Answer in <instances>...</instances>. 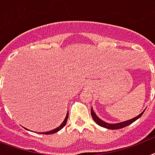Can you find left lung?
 I'll list each match as a JSON object with an SVG mask.
<instances>
[{
    "label": "left lung",
    "mask_w": 155,
    "mask_h": 155,
    "mask_svg": "<svg viewBox=\"0 0 155 155\" xmlns=\"http://www.w3.org/2000/svg\"><path fill=\"white\" fill-rule=\"evenodd\" d=\"M144 111H143L142 113H140L139 115L137 116L136 117L132 118V119H130V120H125V121H123V122L115 123V124H109V123L105 122V121L102 120L101 119H100V118L97 116V114L93 112L92 108H91V114H92V118H93V120H94L95 122L97 123V125H99L100 126L106 128V129H109V130H118V129H122V128L126 127V126H128V125H131L133 122H134L135 120H137L139 117H141V116L143 114Z\"/></svg>",
    "instance_id": "1"
}]
</instances>
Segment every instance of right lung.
<instances>
[{
	"label": "right lung",
	"mask_w": 155,
	"mask_h": 155,
	"mask_svg": "<svg viewBox=\"0 0 155 155\" xmlns=\"http://www.w3.org/2000/svg\"><path fill=\"white\" fill-rule=\"evenodd\" d=\"M68 113H67V115H66V117L65 119H64V120H63V122H62V124H61L58 127H57L56 129H54V130H51V131H48V132H44V133H41L42 134H54V133H57L58 131H59L60 130H62L64 126H65L66 123H67V121H68Z\"/></svg>",
	"instance_id": "right-lung-1"
}]
</instances>
